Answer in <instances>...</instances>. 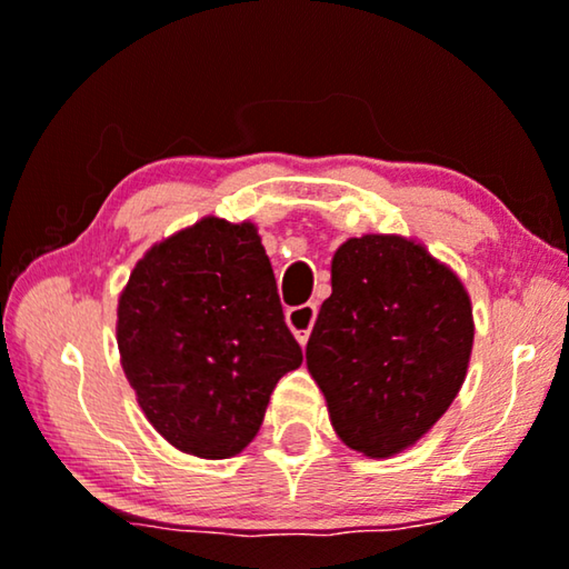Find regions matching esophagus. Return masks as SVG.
<instances>
[{"label":"esophagus","instance_id":"34e87169","mask_svg":"<svg viewBox=\"0 0 569 569\" xmlns=\"http://www.w3.org/2000/svg\"><path fill=\"white\" fill-rule=\"evenodd\" d=\"M316 313H318V308L313 306V302H306V306L287 310V326H290L295 339H298L302 347L308 345L310 329H313V323H316Z\"/></svg>","mask_w":569,"mask_h":569}]
</instances>
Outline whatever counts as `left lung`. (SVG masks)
I'll use <instances>...</instances> for the list:
<instances>
[{"mask_svg": "<svg viewBox=\"0 0 569 569\" xmlns=\"http://www.w3.org/2000/svg\"><path fill=\"white\" fill-rule=\"evenodd\" d=\"M473 347L461 277L415 238H349L306 347L347 448L391 458L422 440L461 391Z\"/></svg>", "mask_w": 569, "mask_h": 569, "instance_id": "left-lung-1", "label": "left lung"}]
</instances>
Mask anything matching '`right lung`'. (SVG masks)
Segmentation results:
<instances>
[{"instance_id": "obj_1", "label": "right lung", "mask_w": 569, "mask_h": 569, "mask_svg": "<svg viewBox=\"0 0 569 569\" xmlns=\"http://www.w3.org/2000/svg\"><path fill=\"white\" fill-rule=\"evenodd\" d=\"M116 316L123 376L147 422L209 461L256 438L279 378L302 362L248 220L209 214L147 248Z\"/></svg>"}]
</instances>
